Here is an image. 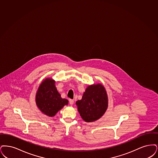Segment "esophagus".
<instances>
[{
	"instance_id": "obj_1",
	"label": "esophagus",
	"mask_w": 158,
	"mask_h": 158,
	"mask_svg": "<svg viewBox=\"0 0 158 158\" xmlns=\"http://www.w3.org/2000/svg\"><path fill=\"white\" fill-rule=\"evenodd\" d=\"M69 104H71V105H73L74 103V100H73V99H69Z\"/></svg>"
}]
</instances>
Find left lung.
Listing matches in <instances>:
<instances>
[{
  "label": "left lung",
  "instance_id": "obj_1",
  "mask_svg": "<svg viewBox=\"0 0 158 158\" xmlns=\"http://www.w3.org/2000/svg\"><path fill=\"white\" fill-rule=\"evenodd\" d=\"M78 111L87 123L98 120L108 107V96L102 84L89 85L84 92L81 100L76 102Z\"/></svg>",
  "mask_w": 158,
  "mask_h": 158
}]
</instances>
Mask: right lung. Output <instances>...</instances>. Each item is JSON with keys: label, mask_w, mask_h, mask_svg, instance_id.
<instances>
[{"label": "right lung", "mask_w": 158, "mask_h": 158, "mask_svg": "<svg viewBox=\"0 0 158 158\" xmlns=\"http://www.w3.org/2000/svg\"><path fill=\"white\" fill-rule=\"evenodd\" d=\"M55 81L47 78L42 81L35 96V102L42 113L49 117H53L69 104V101L62 98L55 87Z\"/></svg>", "instance_id": "obj_1"}]
</instances>
